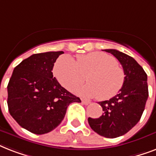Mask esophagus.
<instances>
[{"instance_id":"obj_1","label":"esophagus","mask_w":156,"mask_h":156,"mask_svg":"<svg viewBox=\"0 0 156 156\" xmlns=\"http://www.w3.org/2000/svg\"><path fill=\"white\" fill-rule=\"evenodd\" d=\"M82 103L83 104H85V105H88V104H90V101H88V100H82Z\"/></svg>"}]
</instances>
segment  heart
<instances>
[{
	"label": "heart",
	"instance_id": "heart-1",
	"mask_svg": "<svg viewBox=\"0 0 156 156\" xmlns=\"http://www.w3.org/2000/svg\"><path fill=\"white\" fill-rule=\"evenodd\" d=\"M54 74L62 87L73 91L85 81L88 83L76 90L78 95L100 100L111 99L120 91L126 74L116 59L101 52L71 56H60L54 66Z\"/></svg>",
	"mask_w": 156,
	"mask_h": 156
}]
</instances>
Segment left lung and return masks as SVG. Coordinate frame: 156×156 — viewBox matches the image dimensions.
<instances>
[{
    "label": "left lung",
    "instance_id": "obj_1",
    "mask_svg": "<svg viewBox=\"0 0 156 156\" xmlns=\"http://www.w3.org/2000/svg\"><path fill=\"white\" fill-rule=\"evenodd\" d=\"M112 54L123 67L125 83L118 94L109 100L99 102L102 116L88 118L90 128L105 138L124 135L140 120L148 98L147 75L143 67L127 54L116 49H105Z\"/></svg>",
    "mask_w": 156,
    "mask_h": 156
}]
</instances>
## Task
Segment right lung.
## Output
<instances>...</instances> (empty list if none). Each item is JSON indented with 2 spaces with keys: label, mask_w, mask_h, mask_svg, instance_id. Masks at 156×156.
Here are the masks:
<instances>
[{
  "label": "right lung",
  "mask_w": 156,
  "mask_h": 156,
  "mask_svg": "<svg viewBox=\"0 0 156 156\" xmlns=\"http://www.w3.org/2000/svg\"><path fill=\"white\" fill-rule=\"evenodd\" d=\"M64 53L33 54L13 71L8 90L9 112L18 124L35 134L53 130L63 121L71 103H80L52 74L54 63Z\"/></svg>",
  "instance_id": "add662e5"
}]
</instances>
